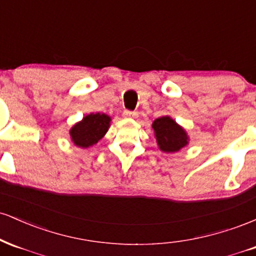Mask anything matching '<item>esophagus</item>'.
I'll list each match as a JSON object with an SVG mask.
<instances>
[{
	"instance_id": "34e87169",
	"label": "esophagus",
	"mask_w": 256,
	"mask_h": 256,
	"mask_svg": "<svg viewBox=\"0 0 256 256\" xmlns=\"http://www.w3.org/2000/svg\"><path fill=\"white\" fill-rule=\"evenodd\" d=\"M136 116L137 113H134V112H131V110H124V113H122V116H124V118H134Z\"/></svg>"
}]
</instances>
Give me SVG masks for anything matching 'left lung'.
I'll list each match as a JSON object with an SVG mask.
<instances>
[{
	"label": "left lung",
	"mask_w": 256,
	"mask_h": 256,
	"mask_svg": "<svg viewBox=\"0 0 256 256\" xmlns=\"http://www.w3.org/2000/svg\"><path fill=\"white\" fill-rule=\"evenodd\" d=\"M154 136L156 138L158 149L161 152H177L189 144V136L184 128H182L170 116H164L155 119L152 125Z\"/></svg>",
	"instance_id": "1"
}]
</instances>
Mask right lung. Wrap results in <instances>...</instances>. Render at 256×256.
Returning a JSON list of instances; mask_svg holds the SVG:
<instances>
[{
	"instance_id": "add662e5",
	"label": "right lung",
	"mask_w": 256,
	"mask_h": 256,
	"mask_svg": "<svg viewBox=\"0 0 256 256\" xmlns=\"http://www.w3.org/2000/svg\"><path fill=\"white\" fill-rule=\"evenodd\" d=\"M112 118L104 113H90L80 122H76L70 130L73 144L78 148H90L107 134Z\"/></svg>"
}]
</instances>
